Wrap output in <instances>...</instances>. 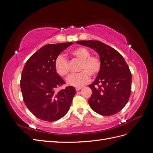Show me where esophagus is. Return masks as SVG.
<instances>
[{
    "label": "esophagus",
    "mask_w": 153,
    "mask_h": 153,
    "mask_svg": "<svg viewBox=\"0 0 153 153\" xmlns=\"http://www.w3.org/2000/svg\"><path fill=\"white\" fill-rule=\"evenodd\" d=\"M82 87H76V88H75V89H76V91H78L79 90H80V89H82Z\"/></svg>",
    "instance_id": "34e87169"
}]
</instances>
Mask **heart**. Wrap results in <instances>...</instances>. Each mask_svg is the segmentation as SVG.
I'll use <instances>...</instances> for the list:
<instances>
[{
    "mask_svg": "<svg viewBox=\"0 0 153 153\" xmlns=\"http://www.w3.org/2000/svg\"><path fill=\"white\" fill-rule=\"evenodd\" d=\"M71 56L82 61L79 68L81 72L77 75H71L67 79L68 84L74 87H80L89 81L90 76L94 77L100 72L102 62L99 56L91 55V52L85 47H77L69 52ZM55 68L61 76L66 77L69 73L68 60L63 55H59L55 61Z\"/></svg>",
    "mask_w": 153,
    "mask_h": 153,
    "instance_id": "obj_1",
    "label": "heart"
}]
</instances>
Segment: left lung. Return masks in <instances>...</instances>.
<instances>
[{"label": "left lung", "instance_id": "obj_1", "mask_svg": "<svg viewBox=\"0 0 153 153\" xmlns=\"http://www.w3.org/2000/svg\"><path fill=\"white\" fill-rule=\"evenodd\" d=\"M76 43L98 52L102 66L94 82L89 104L94 112L109 116L120 112L128 103L131 91V73L117 50L100 41H79Z\"/></svg>", "mask_w": 153, "mask_h": 153}]
</instances>
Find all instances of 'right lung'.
<instances>
[{
  "instance_id": "obj_1",
  "label": "right lung",
  "mask_w": 153,
  "mask_h": 153,
  "mask_svg": "<svg viewBox=\"0 0 153 153\" xmlns=\"http://www.w3.org/2000/svg\"><path fill=\"white\" fill-rule=\"evenodd\" d=\"M73 43L43 46L27 60L22 73L20 87L27 107L36 117L45 121H55L66 114L75 89L72 86L57 91L65 84L57 73L55 61Z\"/></svg>"
}]
</instances>
